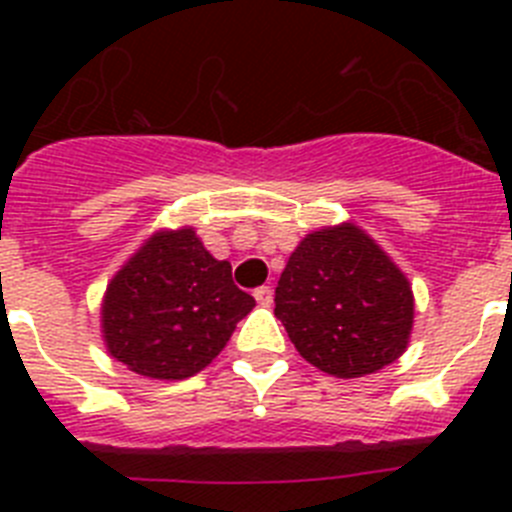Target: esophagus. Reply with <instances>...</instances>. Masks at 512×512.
Masks as SVG:
<instances>
[{"mask_svg":"<svg viewBox=\"0 0 512 512\" xmlns=\"http://www.w3.org/2000/svg\"><path fill=\"white\" fill-rule=\"evenodd\" d=\"M253 297H256V302H259L261 307H269L271 302H274V289L271 287H259L256 292H253Z\"/></svg>","mask_w":512,"mask_h":512,"instance_id":"obj_1","label":"esophagus"}]
</instances>
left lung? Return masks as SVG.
<instances>
[{"mask_svg": "<svg viewBox=\"0 0 512 512\" xmlns=\"http://www.w3.org/2000/svg\"><path fill=\"white\" fill-rule=\"evenodd\" d=\"M274 302L302 359L338 379L384 369L405 354L413 333L408 277L354 223L307 233L284 266Z\"/></svg>", "mask_w": 512, "mask_h": 512, "instance_id": "left-lung-1", "label": "left lung"}]
</instances>
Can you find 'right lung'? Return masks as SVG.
Masks as SVG:
<instances>
[{"label": "right lung", "mask_w": 512, "mask_h": 512, "mask_svg": "<svg viewBox=\"0 0 512 512\" xmlns=\"http://www.w3.org/2000/svg\"><path fill=\"white\" fill-rule=\"evenodd\" d=\"M253 305L194 228L156 230L107 284L102 338L130 372L179 382L217 359Z\"/></svg>", "instance_id": "right-lung-1"}]
</instances>
